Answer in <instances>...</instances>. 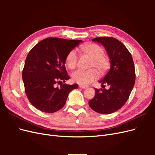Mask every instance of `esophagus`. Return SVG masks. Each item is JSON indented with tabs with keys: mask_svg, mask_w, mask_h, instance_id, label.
Here are the masks:
<instances>
[{
	"mask_svg": "<svg viewBox=\"0 0 155 155\" xmlns=\"http://www.w3.org/2000/svg\"><path fill=\"white\" fill-rule=\"evenodd\" d=\"M79 87L80 88H82V89H85V88H87L88 87L87 86H84V85H79Z\"/></svg>",
	"mask_w": 155,
	"mask_h": 155,
	"instance_id": "1",
	"label": "esophagus"
}]
</instances>
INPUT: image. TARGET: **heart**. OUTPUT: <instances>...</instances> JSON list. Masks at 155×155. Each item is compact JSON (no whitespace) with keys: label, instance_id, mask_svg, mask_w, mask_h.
<instances>
[{"label":"heart","instance_id":"b5f03b06","mask_svg":"<svg viewBox=\"0 0 155 155\" xmlns=\"http://www.w3.org/2000/svg\"><path fill=\"white\" fill-rule=\"evenodd\" d=\"M81 50L93 59L91 67H96L99 72L104 74L109 70L110 61L109 57L105 55V51L101 46L95 43H88L81 46ZM78 55L75 50L70 51L67 54L65 63L70 69H74L78 64ZM99 77V74L96 69L89 70H78L72 74V79L75 83L81 85H87Z\"/></svg>","mask_w":155,"mask_h":155}]
</instances>
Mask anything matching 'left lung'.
I'll return each instance as SVG.
<instances>
[{"label": "left lung", "mask_w": 155, "mask_h": 155, "mask_svg": "<svg viewBox=\"0 0 155 155\" xmlns=\"http://www.w3.org/2000/svg\"><path fill=\"white\" fill-rule=\"evenodd\" d=\"M92 41L104 46L109 57L110 69L99 82L102 87L105 84L110 88H95V96L88 104L98 113L110 114L125 105L133 90L136 79L133 59L124 45L113 37H96Z\"/></svg>", "instance_id": "1"}]
</instances>
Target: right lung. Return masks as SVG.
I'll return each mask as SVG.
<instances>
[{"instance_id":"right-lung-1","label":"right lung","mask_w":155,"mask_h":155,"mask_svg":"<svg viewBox=\"0 0 155 155\" xmlns=\"http://www.w3.org/2000/svg\"><path fill=\"white\" fill-rule=\"evenodd\" d=\"M81 40L48 37L40 41L28 54L22 70L25 92L31 104L38 110L53 113L62 109L69 93L78 84H63L69 79L64 66L70 51ZM57 83L59 87H56Z\"/></svg>"}]
</instances>
